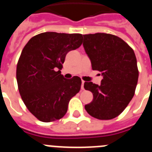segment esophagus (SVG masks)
I'll use <instances>...</instances> for the list:
<instances>
[{"label": "esophagus", "mask_w": 152, "mask_h": 152, "mask_svg": "<svg viewBox=\"0 0 152 152\" xmlns=\"http://www.w3.org/2000/svg\"><path fill=\"white\" fill-rule=\"evenodd\" d=\"M84 83H85V81H82V90H84Z\"/></svg>", "instance_id": "1"}]
</instances>
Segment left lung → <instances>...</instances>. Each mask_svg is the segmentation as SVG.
<instances>
[{"instance_id": "1", "label": "left lung", "mask_w": 152, "mask_h": 152, "mask_svg": "<svg viewBox=\"0 0 152 152\" xmlns=\"http://www.w3.org/2000/svg\"><path fill=\"white\" fill-rule=\"evenodd\" d=\"M83 46L94 70L101 72V85L85 82L84 88L94 99L85 104L90 115L98 120L119 116L133 98L139 70L133 49L118 36L107 33L84 35Z\"/></svg>"}]
</instances>
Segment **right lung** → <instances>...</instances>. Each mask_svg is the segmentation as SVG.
Returning a JSON list of instances; mask_svg holds the SVG:
<instances>
[{
    "instance_id": "add662e5",
    "label": "right lung",
    "mask_w": 152,
    "mask_h": 152,
    "mask_svg": "<svg viewBox=\"0 0 152 152\" xmlns=\"http://www.w3.org/2000/svg\"><path fill=\"white\" fill-rule=\"evenodd\" d=\"M82 35L46 32L29 39L16 68L18 87L29 111L42 122L62 118L70 99L79 92V76L67 79L61 74L67 53L82 45Z\"/></svg>"
}]
</instances>
